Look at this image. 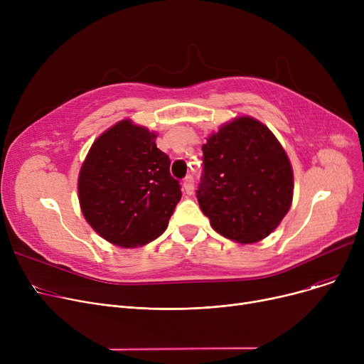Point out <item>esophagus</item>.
Instances as JSON below:
<instances>
[{"mask_svg":"<svg viewBox=\"0 0 364 364\" xmlns=\"http://www.w3.org/2000/svg\"><path fill=\"white\" fill-rule=\"evenodd\" d=\"M183 187H184L187 195H193V192H195V181H193V177H192V176H187V177L184 178Z\"/></svg>","mask_w":364,"mask_h":364,"instance_id":"1","label":"esophagus"}]
</instances>
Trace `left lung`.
Here are the masks:
<instances>
[{"instance_id":"left-lung-1","label":"left lung","mask_w":364,"mask_h":364,"mask_svg":"<svg viewBox=\"0 0 364 364\" xmlns=\"http://www.w3.org/2000/svg\"><path fill=\"white\" fill-rule=\"evenodd\" d=\"M203 171L196 198L221 236L254 243L288 214L294 174L273 132L254 118L225 124L202 146Z\"/></svg>"}]
</instances>
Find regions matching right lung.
<instances>
[{"label": "right lung", "mask_w": 364, "mask_h": 364, "mask_svg": "<svg viewBox=\"0 0 364 364\" xmlns=\"http://www.w3.org/2000/svg\"><path fill=\"white\" fill-rule=\"evenodd\" d=\"M149 129L121 121L91 146L78 193L88 224L107 242L134 247L161 236L181 199L171 161Z\"/></svg>", "instance_id": "obj_1"}]
</instances>
